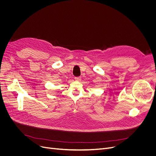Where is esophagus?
<instances>
[{
    "label": "esophagus",
    "mask_w": 156,
    "mask_h": 156,
    "mask_svg": "<svg viewBox=\"0 0 156 156\" xmlns=\"http://www.w3.org/2000/svg\"><path fill=\"white\" fill-rule=\"evenodd\" d=\"M75 80L76 81H80L81 80V77L80 76H78V77H75Z\"/></svg>",
    "instance_id": "34e87169"
}]
</instances>
